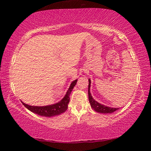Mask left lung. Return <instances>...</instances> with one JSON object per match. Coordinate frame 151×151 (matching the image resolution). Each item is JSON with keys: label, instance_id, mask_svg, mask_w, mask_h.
Returning a JSON list of instances; mask_svg holds the SVG:
<instances>
[{"label": "left lung", "instance_id": "obj_1", "mask_svg": "<svg viewBox=\"0 0 151 151\" xmlns=\"http://www.w3.org/2000/svg\"><path fill=\"white\" fill-rule=\"evenodd\" d=\"M91 83V80L90 79H88V100H89V103L91 104V107L94 110V111L97 112H100V113L107 114V113H112V112L116 111V110L119 109L118 108H111V107L106 106L103 105V104H101V103H98V102L94 100L90 93Z\"/></svg>", "mask_w": 151, "mask_h": 151}]
</instances>
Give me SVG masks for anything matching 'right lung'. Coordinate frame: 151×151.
Segmentation results:
<instances>
[{
  "instance_id": "right-lung-1",
  "label": "right lung",
  "mask_w": 151,
  "mask_h": 151,
  "mask_svg": "<svg viewBox=\"0 0 151 151\" xmlns=\"http://www.w3.org/2000/svg\"><path fill=\"white\" fill-rule=\"evenodd\" d=\"M76 82H77V80L74 81L71 83L70 87L68 88V90L66 92L65 96L58 103L43 106H30L24 103H22V104L29 111L40 116L50 117L53 116L59 115V114L63 113V112H65L67 110L68 104L70 101V94L71 93V91H73L74 86L76 85Z\"/></svg>"
}]
</instances>
